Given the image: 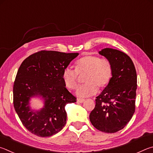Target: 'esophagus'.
I'll return each instance as SVG.
<instances>
[{"instance_id": "1", "label": "esophagus", "mask_w": 153, "mask_h": 153, "mask_svg": "<svg viewBox=\"0 0 153 153\" xmlns=\"http://www.w3.org/2000/svg\"><path fill=\"white\" fill-rule=\"evenodd\" d=\"M84 101H85V100H84V99H82V98H79L78 100H77V102H79L80 103H83Z\"/></svg>"}]
</instances>
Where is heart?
Listing matches in <instances>:
<instances>
[{"mask_svg":"<svg viewBox=\"0 0 153 153\" xmlns=\"http://www.w3.org/2000/svg\"><path fill=\"white\" fill-rule=\"evenodd\" d=\"M74 68H64L62 79L68 89L74 90L79 85V74H85L84 81L86 84L79 88L76 92L81 97L96 94L98 87L105 88L113 76L114 70L111 62L95 55H87L80 58L75 63Z\"/></svg>","mask_w":153,"mask_h":153,"instance_id":"heart-1","label":"heart"}]
</instances>
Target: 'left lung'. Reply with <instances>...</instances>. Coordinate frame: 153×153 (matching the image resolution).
<instances>
[{
    "mask_svg": "<svg viewBox=\"0 0 153 153\" xmlns=\"http://www.w3.org/2000/svg\"><path fill=\"white\" fill-rule=\"evenodd\" d=\"M99 53L111 62L113 76L95 100L89 119L96 129L106 133L122 130L135 111L137 75L131 58L121 51L104 48Z\"/></svg>",
    "mask_w": 153,
    "mask_h": 153,
    "instance_id": "obj_1",
    "label": "left lung"
}]
</instances>
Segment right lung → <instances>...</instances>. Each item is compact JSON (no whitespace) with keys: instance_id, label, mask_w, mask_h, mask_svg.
Wrapping results in <instances>:
<instances>
[{"instance_id":"add662e5","label":"right lung","mask_w":153,"mask_h":153,"mask_svg":"<svg viewBox=\"0 0 153 153\" xmlns=\"http://www.w3.org/2000/svg\"><path fill=\"white\" fill-rule=\"evenodd\" d=\"M79 53L42 50L23 60L13 85V104L23 125L40 137H49L66 123L65 106L76 102L64 85L62 74ZM41 97L45 106L34 111L29 106L31 97Z\"/></svg>"}]
</instances>
